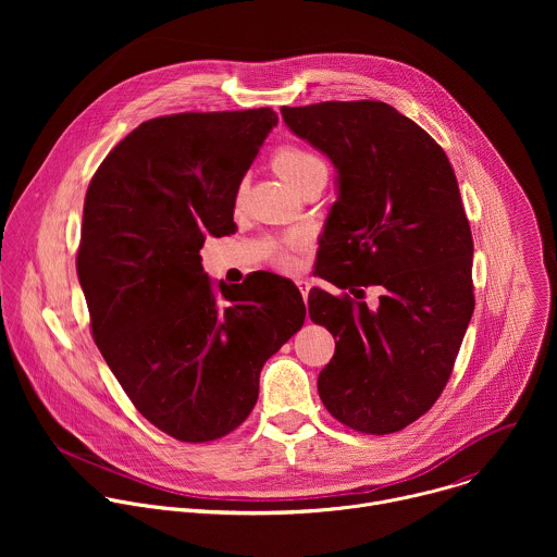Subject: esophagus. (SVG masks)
Listing matches in <instances>:
<instances>
[{"instance_id":"obj_1","label":"esophagus","mask_w":557,"mask_h":557,"mask_svg":"<svg viewBox=\"0 0 557 557\" xmlns=\"http://www.w3.org/2000/svg\"><path fill=\"white\" fill-rule=\"evenodd\" d=\"M297 288H299L301 297L306 299V297H308V290H310V282H308L306 277H301V280H297Z\"/></svg>"}]
</instances>
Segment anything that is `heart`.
I'll return each instance as SVG.
<instances>
[{
	"mask_svg": "<svg viewBox=\"0 0 557 557\" xmlns=\"http://www.w3.org/2000/svg\"><path fill=\"white\" fill-rule=\"evenodd\" d=\"M271 165L273 170L277 172V176L290 185L293 189H301L310 178L314 176H322L326 174V163L322 161L320 156H317L314 151L301 147V145H295V143H286V145H280L273 156H271ZM245 196V189L240 187L235 194V200L240 202ZM299 243V235H293L288 245H297ZM277 264L288 269L293 267V258L288 256V251H280L277 253Z\"/></svg>",
	"mask_w": 557,
	"mask_h": 557,
	"instance_id": "b5f03b06",
	"label": "heart"
}]
</instances>
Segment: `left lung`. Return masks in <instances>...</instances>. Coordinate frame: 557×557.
<instances>
[{"label":"left lung","instance_id":"8db88e82","mask_svg":"<svg viewBox=\"0 0 557 557\" xmlns=\"http://www.w3.org/2000/svg\"><path fill=\"white\" fill-rule=\"evenodd\" d=\"M293 134L331 158L337 200L317 251L308 312L335 342L320 372L326 410L363 434H392L441 396L473 312V240L443 147L381 101L282 108ZM380 301L368 307L364 288Z\"/></svg>","mask_w":557,"mask_h":557}]
</instances>
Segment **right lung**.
Masks as SVG:
<instances>
[{
  "label": "right lung",
  "instance_id": "1",
  "mask_svg": "<svg viewBox=\"0 0 557 557\" xmlns=\"http://www.w3.org/2000/svg\"><path fill=\"white\" fill-rule=\"evenodd\" d=\"M275 125L271 108L145 121L86 194L76 273L95 342L136 410L183 443L240 425L262 366L304 324L290 280L215 290L200 264L205 237L233 231L235 194Z\"/></svg>",
  "mask_w": 557,
  "mask_h": 557
}]
</instances>
